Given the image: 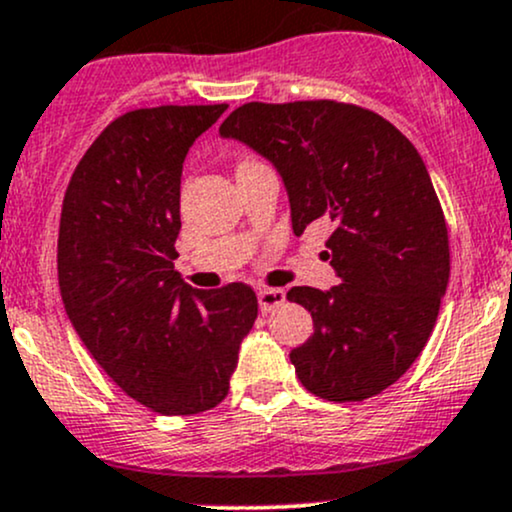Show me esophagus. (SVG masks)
<instances>
[{"instance_id":"34e87169","label":"esophagus","mask_w":512,"mask_h":512,"mask_svg":"<svg viewBox=\"0 0 512 512\" xmlns=\"http://www.w3.org/2000/svg\"><path fill=\"white\" fill-rule=\"evenodd\" d=\"M284 301H286V291L284 289H260V291H257V303H260L262 313L274 311V308L282 306Z\"/></svg>"}]
</instances>
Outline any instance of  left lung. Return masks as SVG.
Instances as JSON below:
<instances>
[{
	"label": "left lung",
	"instance_id": "left-lung-1",
	"mask_svg": "<svg viewBox=\"0 0 512 512\" xmlns=\"http://www.w3.org/2000/svg\"><path fill=\"white\" fill-rule=\"evenodd\" d=\"M282 177L296 235L328 221L340 284L294 286L313 318L291 350L308 391L364 401L401 379L435 328L449 282V240L423 157L393 123L340 101L238 106L218 128Z\"/></svg>",
	"mask_w": 512,
	"mask_h": 512
}]
</instances>
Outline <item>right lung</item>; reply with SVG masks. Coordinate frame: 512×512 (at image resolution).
Listing matches in <instances>:
<instances>
[{"label": "right lung", "mask_w": 512, "mask_h": 512, "mask_svg": "<svg viewBox=\"0 0 512 512\" xmlns=\"http://www.w3.org/2000/svg\"><path fill=\"white\" fill-rule=\"evenodd\" d=\"M226 109L119 116L72 172L60 213L58 282L72 328L128 396L162 415L226 398L257 318L250 286L192 289L172 265L184 157Z\"/></svg>", "instance_id": "add662e5"}]
</instances>
